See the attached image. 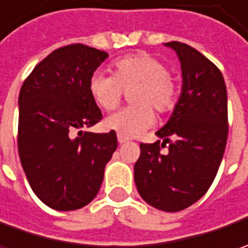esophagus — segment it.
<instances>
[{
  "label": "esophagus",
  "instance_id": "1",
  "mask_svg": "<svg viewBox=\"0 0 248 248\" xmlns=\"http://www.w3.org/2000/svg\"><path fill=\"white\" fill-rule=\"evenodd\" d=\"M117 140H119V143H121V145H123V143H127V142H128L129 139L128 138H125V137H123V135H117Z\"/></svg>",
  "mask_w": 248,
  "mask_h": 248
}]
</instances>
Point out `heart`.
I'll use <instances>...</instances> for the list:
<instances>
[{
  "label": "heart",
  "mask_w": 248,
  "mask_h": 248,
  "mask_svg": "<svg viewBox=\"0 0 248 248\" xmlns=\"http://www.w3.org/2000/svg\"><path fill=\"white\" fill-rule=\"evenodd\" d=\"M111 76L93 73L88 80L92 100L103 110L116 109L123 92L129 91L132 103L110 114L105 127L131 138L150 128L155 123L152 109L166 114L175 108L178 91L166 64L145 52L119 58L110 63Z\"/></svg>",
  "instance_id": "b5f03b06"
}]
</instances>
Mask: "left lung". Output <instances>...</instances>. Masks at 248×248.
I'll use <instances>...</instances> for the list:
<instances>
[{
    "label": "left lung",
    "instance_id": "1",
    "mask_svg": "<svg viewBox=\"0 0 248 248\" xmlns=\"http://www.w3.org/2000/svg\"><path fill=\"white\" fill-rule=\"evenodd\" d=\"M182 69V92L170 120L156 132L163 139L140 143L134 167L140 197L152 207L176 213L205 195L218 172L228 139V98L224 76L190 45L171 41Z\"/></svg>",
    "mask_w": 248,
    "mask_h": 248
}]
</instances>
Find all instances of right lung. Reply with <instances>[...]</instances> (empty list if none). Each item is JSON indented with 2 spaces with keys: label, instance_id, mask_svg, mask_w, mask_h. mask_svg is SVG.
<instances>
[{
  "label": "right lung",
  "instance_id": "obj_1",
  "mask_svg": "<svg viewBox=\"0 0 248 248\" xmlns=\"http://www.w3.org/2000/svg\"><path fill=\"white\" fill-rule=\"evenodd\" d=\"M108 56L82 44L66 45L38 63L22 85L19 157L35 196L53 210L73 211L91 203L117 149L114 131L74 135L102 119L88 80Z\"/></svg>",
  "mask_w": 248,
  "mask_h": 248
}]
</instances>
